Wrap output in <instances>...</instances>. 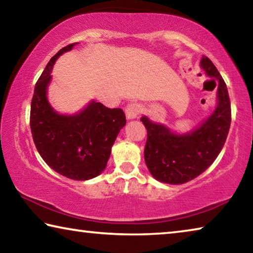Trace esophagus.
Listing matches in <instances>:
<instances>
[{"instance_id": "esophagus-1", "label": "esophagus", "mask_w": 253, "mask_h": 253, "mask_svg": "<svg viewBox=\"0 0 253 253\" xmlns=\"http://www.w3.org/2000/svg\"><path fill=\"white\" fill-rule=\"evenodd\" d=\"M140 110H142V107L137 104H130L126 107L125 113H126V117L127 119H135L138 116Z\"/></svg>"}]
</instances>
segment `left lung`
Wrapping results in <instances>:
<instances>
[{"label": "left lung", "instance_id": "obj_1", "mask_svg": "<svg viewBox=\"0 0 253 253\" xmlns=\"http://www.w3.org/2000/svg\"><path fill=\"white\" fill-rule=\"evenodd\" d=\"M200 66L217 85L215 109L201 125L181 134L147 116L140 118L147 129L145 163L158 182L178 185L198 177L215 161L228 137L231 125L228 88L208 57L203 55Z\"/></svg>", "mask_w": 253, "mask_h": 253}]
</instances>
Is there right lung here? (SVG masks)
<instances>
[{"label":"right lung","instance_id":"1","mask_svg":"<svg viewBox=\"0 0 253 253\" xmlns=\"http://www.w3.org/2000/svg\"><path fill=\"white\" fill-rule=\"evenodd\" d=\"M72 43L53 55L36 84L30 126L38 152L51 169L76 181H87L104 172L111 147L126 125L123 109H109L91 100L75 114H59L48 100L53 65Z\"/></svg>","mask_w":253,"mask_h":253}]
</instances>
